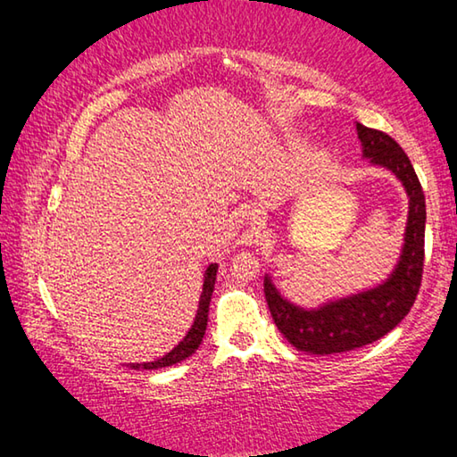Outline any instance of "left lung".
Segmentation results:
<instances>
[{
    "mask_svg": "<svg viewBox=\"0 0 457 457\" xmlns=\"http://www.w3.org/2000/svg\"><path fill=\"white\" fill-rule=\"evenodd\" d=\"M362 153L370 163L395 173L409 195V220L401 260L389 280L375 290L324 304L319 311H304L290 304L264 278L266 303L274 324L298 351L335 354L375 343L405 319L420 292L425 256V195L411 161L395 138L383 130L359 125Z\"/></svg>",
    "mask_w": 457,
    "mask_h": 457,
    "instance_id": "obj_1",
    "label": "left lung"
}]
</instances>
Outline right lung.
Returning a JSON list of instances; mask_svg holds the SVG:
<instances>
[{"mask_svg":"<svg viewBox=\"0 0 457 457\" xmlns=\"http://www.w3.org/2000/svg\"><path fill=\"white\" fill-rule=\"evenodd\" d=\"M215 274H218V264H210L205 270V280H204V292H201L199 298V308L195 314V320H193L191 328L187 332L179 345L175 346L171 353H167L165 357H161L153 362H133V365H127L130 369H161V367H171L177 365V362L185 361L191 357L193 353L197 351V346L204 340L205 328H207V314H210V303H212V294H213V286H215Z\"/></svg>","mask_w":457,"mask_h":457,"instance_id":"1","label":"right lung"}]
</instances>
